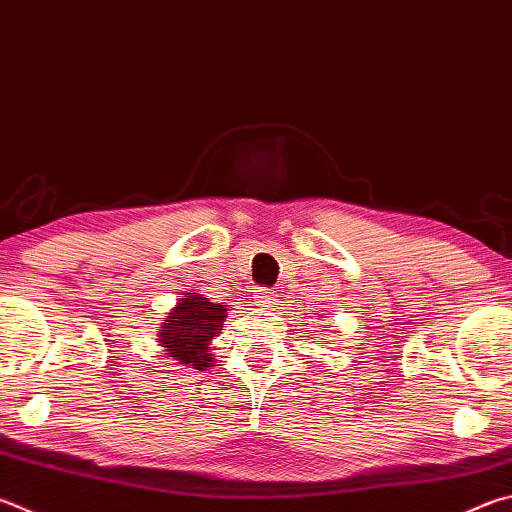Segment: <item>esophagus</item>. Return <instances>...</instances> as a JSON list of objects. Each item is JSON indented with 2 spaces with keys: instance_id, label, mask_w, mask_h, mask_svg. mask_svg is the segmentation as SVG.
Returning <instances> with one entry per match:
<instances>
[{
  "instance_id": "34e87169",
  "label": "esophagus",
  "mask_w": 512,
  "mask_h": 512,
  "mask_svg": "<svg viewBox=\"0 0 512 512\" xmlns=\"http://www.w3.org/2000/svg\"><path fill=\"white\" fill-rule=\"evenodd\" d=\"M257 297H259V304H262V306H273L280 295H277V291H271V288H262V291L257 293Z\"/></svg>"
}]
</instances>
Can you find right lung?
I'll use <instances>...</instances> for the list:
<instances>
[{
	"label": "right lung",
	"mask_w": 512,
	"mask_h": 512,
	"mask_svg": "<svg viewBox=\"0 0 512 512\" xmlns=\"http://www.w3.org/2000/svg\"><path fill=\"white\" fill-rule=\"evenodd\" d=\"M228 315L226 304H212L208 297L183 293L174 309L165 315L159 342L179 365L203 371L212 367V338L221 333Z\"/></svg>",
	"instance_id": "add662e5"
}]
</instances>
